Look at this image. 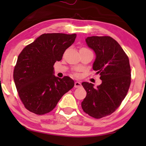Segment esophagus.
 <instances>
[{
  "instance_id": "esophagus-1",
  "label": "esophagus",
  "mask_w": 146,
  "mask_h": 146,
  "mask_svg": "<svg viewBox=\"0 0 146 146\" xmlns=\"http://www.w3.org/2000/svg\"><path fill=\"white\" fill-rule=\"evenodd\" d=\"M81 86H82V84H81V83L80 82L76 81V82H75L74 86L75 87V88H79V87H81Z\"/></svg>"
}]
</instances>
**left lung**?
<instances>
[{
	"label": "left lung",
	"mask_w": 146,
	"mask_h": 146,
	"mask_svg": "<svg viewBox=\"0 0 146 146\" xmlns=\"http://www.w3.org/2000/svg\"><path fill=\"white\" fill-rule=\"evenodd\" d=\"M86 42L95 52L93 69L100 74L102 83L97 88L87 82L82 83L87 93L82 108L89 116L100 119L111 115L121 105L130 88L131 70L128 56L113 38L91 36Z\"/></svg>",
	"instance_id": "obj_1"
}]
</instances>
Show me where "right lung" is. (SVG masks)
<instances>
[{
  "mask_svg": "<svg viewBox=\"0 0 146 146\" xmlns=\"http://www.w3.org/2000/svg\"><path fill=\"white\" fill-rule=\"evenodd\" d=\"M77 35L44 33L23 48L14 70L18 95L25 107L36 115L49 113L62 97L74 86L68 76L53 75V65L60 61Z\"/></svg>",
  "mask_w": 146,
  "mask_h": 146,
  "instance_id": "right-lung-1",
  "label": "right lung"
}]
</instances>
